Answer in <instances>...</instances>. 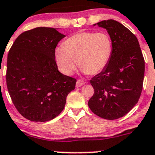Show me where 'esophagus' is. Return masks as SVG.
<instances>
[{"instance_id": "esophagus-1", "label": "esophagus", "mask_w": 155, "mask_h": 155, "mask_svg": "<svg viewBox=\"0 0 155 155\" xmlns=\"http://www.w3.org/2000/svg\"><path fill=\"white\" fill-rule=\"evenodd\" d=\"M85 84V82H83V81H82L81 79H79V80H77V82H76V87H80V86H83V85Z\"/></svg>"}]
</instances>
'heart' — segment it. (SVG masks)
<instances>
[{
  "mask_svg": "<svg viewBox=\"0 0 155 155\" xmlns=\"http://www.w3.org/2000/svg\"><path fill=\"white\" fill-rule=\"evenodd\" d=\"M114 45L105 31H79L68 38L64 46L57 47L55 58L62 73L70 76L76 67V61L85 74H97L109 64Z\"/></svg>",
  "mask_w": 155,
  "mask_h": 155,
  "instance_id": "b5f03b06",
  "label": "heart"
}]
</instances>
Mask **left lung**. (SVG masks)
Segmentation results:
<instances>
[{
	"label": "left lung",
	"instance_id": "left-lung-1",
	"mask_svg": "<svg viewBox=\"0 0 155 155\" xmlns=\"http://www.w3.org/2000/svg\"><path fill=\"white\" fill-rule=\"evenodd\" d=\"M97 25L107 29L114 50L107 67L90 80L94 93L88 105L100 117L116 120L126 115L138 102L144 58L137 37L122 24L110 19Z\"/></svg>",
	"mask_w": 155,
	"mask_h": 155
}]
</instances>
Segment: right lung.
<instances>
[{"instance_id":"obj_1","label":"right lung","mask_w":155,"mask_h":155,"mask_svg":"<svg viewBox=\"0 0 155 155\" xmlns=\"http://www.w3.org/2000/svg\"><path fill=\"white\" fill-rule=\"evenodd\" d=\"M65 35L38 27L17 38L7 61L6 83L17 110L35 122L54 119L63 110L76 79L58 70L55 51Z\"/></svg>"}]
</instances>
